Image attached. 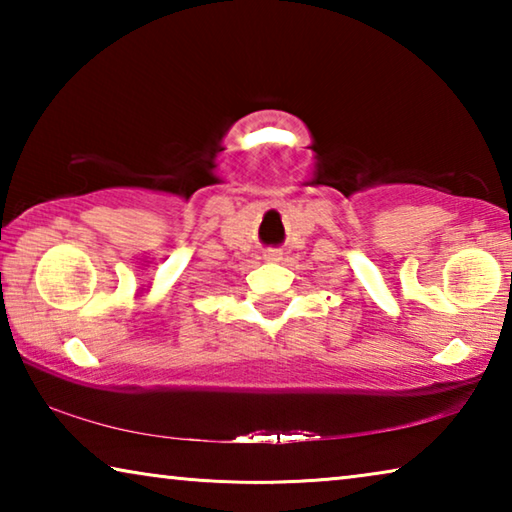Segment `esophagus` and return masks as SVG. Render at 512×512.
<instances>
[{
	"instance_id": "1",
	"label": "esophagus",
	"mask_w": 512,
	"mask_h": 512,
	"mask_svg": "<svg viewBox=\"0 0 512 512\" xmlns=\"http://www.w3.org/2000/svg\"><path fill=\"white\" fill-rule=\"evenodd\" d=\"M264 259H266V262H280V259H282V253H277V250H266V253H264Z\"/></svg>"
}]
</instances>
